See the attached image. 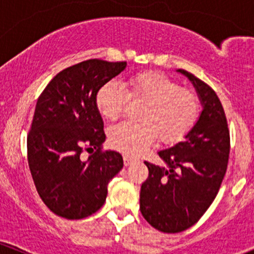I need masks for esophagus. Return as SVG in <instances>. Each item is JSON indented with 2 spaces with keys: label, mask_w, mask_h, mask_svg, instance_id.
<instances>
[{
  "label": "esophagus",
  "mask_w": 254,
  "mask_h": 254,
  "mask_svg": "<svg viewBox=\"0 0 254 254\" xmlns=\"http://www.w3.org/2000/svg\"><path fill=\"white\" fill-rule=\"evenodd\" d=\"M132 162H134V160H132L131 157H129V156H124V165H125V166L131 165Z\"/></svg>",
  "instance_id": "esophagus-1"
}]
</instances>
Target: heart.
Here are the masks:
<instances>
[{"label":"heart","instance_id":"b5f03b06","mask_svg":"<svg viewBox=\"0 0 254 254\" xmlns=\"http://www.w3.org/2000/svg\"><path fill=\"white\" fill-rule=\"evenodd\" d=\"M127 97L146 102L139 117L141 123L123 122L108 130L112 147L127 155H141L157 137L167 145L181 141L200 114V102L193 91L153 71L131 76L125 89L115 81L103 83L96 93V107L102 117L114 120L122 114Z\"/></svg>","mask_w":254,"mask_h":254}]
</instances>
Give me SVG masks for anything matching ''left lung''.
Masks as SVG:
<instances>
[{
	"mask_svg": "<svg viewBox=\"0 0 254 254\" xmlns=\"http://www.w3.org/2000/svg\"><path fill=\"white\" fill-rule=\"evenodd\" d=\"M203 111L186 140L158 152L168 168L145 162L148 177L140 191V211L156 230L176 234L193 226L211 205L226 173L230 131L214 89L186 70Z\"/></svg>",
	"mask_w": 254,
	"mask_h": 254,
	"instance_id": "1",
	"label": "left lung"
}]
</instances>
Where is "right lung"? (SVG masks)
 Instances as JSON below:
<instances>
[{
  "label": "right lung",
  "mask_w": 254,
  "mask_h": 254,
  "mask_svg": "<svg viewBox=\"0 0 254 254\" xmlns=\"http://www.w3.org/2000/svg\"><path fill=\"white\" fill-rule=\"evenodd\" d=\"M125 67V61H82L59 72L38 98L28 163L40 198L59 216L78 220L98 211L123 168L119 152L102 151L106 134L96 93ZM83 149L95 150L86 161L79 158Z\"/></svg>",
  "instance_id": "1"
}]
</instances>
